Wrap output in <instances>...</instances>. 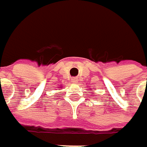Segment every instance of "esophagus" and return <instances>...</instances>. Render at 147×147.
Returning a JSON list of instances; mask_svg holds the SVG:
<instances>
[{
  "label": "esophagus",
  "instance_id": "obj_1",
  "mask_svg": "<svg viewBox=\"0 0 147 147\" xmlns=\"http://www.w3.org/2000/svg\"><path fill=\"white\" fill-rule=\"evenodd\" d=\"M71 81L74 82V83H77V82H78V78H76V77H75V78H73L71 79Z\"/></svg>",
  "mask_w": 147,
  "mask_h": 147
}]
</instances>
